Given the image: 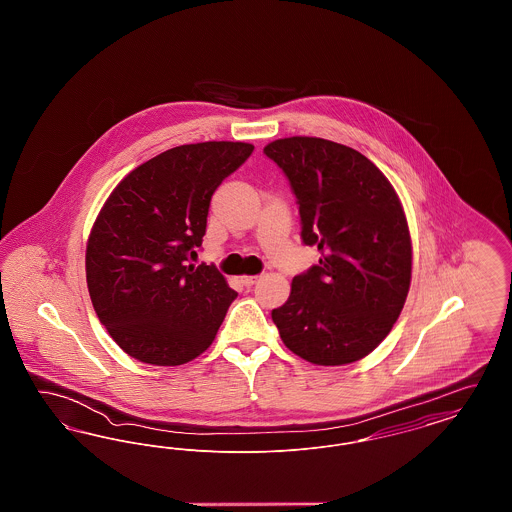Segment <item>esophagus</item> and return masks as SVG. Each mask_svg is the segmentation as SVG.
Wrapping results in <instances>:
<instances>
[{
    "instance_id": "34e87169",
    "label": "esophagus",
    "mask_w": 512,
    "mask_h": 512,
    "mask_svg": "<svg viewBox=\"0 0 512 512\" xmlns=\"http://www.w3.org/2000/svg\"><path fill=\"white\" fill-rule=\"evenodd\" d=\"M257 282H259V276H242V284H244L245 288H251Z\"/></svg>"
}]
</instances>
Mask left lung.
<instances>
[{
	"label": "left lung",
	"instance_id": "8db88e82",
	"mask_svg": "<svg viewBox=\"0 0 512 512\" xmlns=\"http://www.w3.org/2000/svg\"><path fill=\"white\" fill-rule=\"evenodd\" d=\"M265 155L290 180L301 240L318 265L293 276L272 311L286 347L313 365L355 363L401 315L413 268L411 234L390 180L363 153L322 138L270 142Z\"/></svg>",
	"mask_w": 512,
	"mask_h": 512
}]
</instances>
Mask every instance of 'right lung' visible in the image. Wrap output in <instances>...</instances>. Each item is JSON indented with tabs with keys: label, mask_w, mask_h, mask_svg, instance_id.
Wrapping results in <instances>:
<instances>
[{
	"label": "right lung",
	"mask_w": 512,
	"mask_h": 512,
	"mask_svg": "<svg viewBox=\"0 0 512 512\" xmlns=\"http://www.w3.org/2000/svg\"><path fill=\"white\" fill-rule=\"evenodd\" d=\"M253 153L244 142L172 147L124 176L88 238L86 282L124 353L176 366L201 355L238 293L215 265H190L220 182Z\"/></svg>",
	"instance_id": "1"
}]
</instances>
